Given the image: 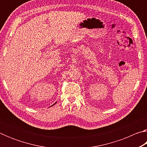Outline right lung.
I'll list each match as a JSON object with an SVG mask.
<instances>
[{
  "label": "right lung",
  "mask_w": 147,
  "mask_h": 147,
  "mask_svg": "<svg viewBox=\"0 0 147 147\" xmlns=\"http://www.w3.org/2000/svg\"><path fill=\"white\" fill-rule=\"evenodd\" d=\"M56 102H55V103H54V104H53V105H54V104H56Z\"/></svg>",
  "instance_id": "obj_1"
}]
</instances>
